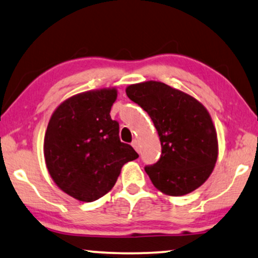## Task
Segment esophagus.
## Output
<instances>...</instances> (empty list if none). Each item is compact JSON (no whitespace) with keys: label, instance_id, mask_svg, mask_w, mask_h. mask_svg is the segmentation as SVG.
Listing matches in <instances>:
<instances>
[{"label":"esophagus","instance_id":"esophagus-1","mask_svg":"<svg viewBox=\"0 0 258 258\" xmlns=\"http://www.w3.org/2000/svg\"><path fill=\"white\" fill-rule=\"evenodd\" d=\"M132 146H133V149L137 151V152H139V142H138V140H136V139L133 140Z\"/></svg>","mask_w":258,"mask_h":258}]
</instances>
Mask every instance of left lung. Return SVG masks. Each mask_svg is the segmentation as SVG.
Segmentation results:
<instances>
[{
  "mask_svg": "<svg viewBox=\"0 0 258 258\" xmlns=\"http://www.w3.org/2000/svg\"><path fill=\"white\" fill-rule=\"evenodd\" d=\"M126 94L147 112L159 135L160 158L145 166L154 186L170 196L190 194L201 186L218 154L217 133L207 108L158 81L128 86Z\"/></svg>",
  "mask_w": 258,
  "mask_h": 258,
  "instance_id": "1",
  "label": "left lung"
}]
</instances>
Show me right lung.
<instances>
[{"instance_id":"right-lung-1","label":"right lung","mask_w":258,"mask_h":258,"mask_svg":"<svg viewBox=\"0 0 258 258\" xmlns=\"http://www.w3.org/2000/svg\"><path fill=\"white\" fill-rule=\"evenodd\" d=\"M116 91L74 95L55 109L44 136L43 153L55 184L82 202L97 201L114 186L123 164L139 154L119 138L109 112Z\"/></svg>"}]
</instances>
